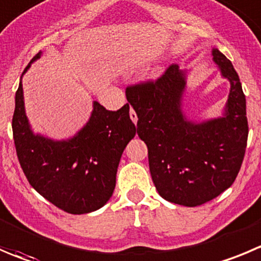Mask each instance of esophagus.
<instances>
[{"instance_id": "obj_1", "label": "esophagus", "mask_w": 261, "mask_h": 261, "mask_svg": "<svg viewBox=\"0 0 261 261\" xmlns=\"http://www.w3.org/2000/svg\"><path fill=\"white\" fill-rule=\"evenodd\" d=\"M129 115H130V119H132V121L135 124H137V120H138V118H137V114H136V111L133 110L132 108H130V111H129Z\"/></svg>"}]
</instances>
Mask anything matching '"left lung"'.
I'll list each match as a JSON object with an SVG mask.
<instances>
[{
	"label": "left lung",
	"instance_id": "8db88e82",
	"mask_svg": "<svg viewBox=\"0 0 261 261\" xmlns=\"http://www.w3.org/2000/svg\"><path fill=\"white\" fill-rule=\"evenodd\" d=\"M213 60L230 83L223 116L188 120L182 110L185 70L177 64L156 81L129 86L126 100L138 116L137 133L147 145L148 165L159 195L183 206H198L232 186L249 136L246 98L237 71L218 48Z\"/></svg>",
	"mask_w": 261,
	"mask_h": 261
}]
</instances>
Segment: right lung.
Returning <instances> with one entry per match:
<instances>
[{
  "label": "right lung",
  "mask_w": 261,
  "mask_h": 261,
  "mask_svg": "<svg viewBox=\"0 0 261 261\" xmlns=\"http://www.w3.org/2000/svg\"><path fill=\"white\" fill-rule=\"evenodd\" d=\"M34 56L31 64L41 58ZM12 133L17 159L32 187L55 206L70 214H87L110 200L121 153L136 136L129 105L109 111L93 101L86 125L69 140L34 135L24 108L23 84L15 95Z\"/></svg>",
  "instance_id": "obj_1"
}]
</instances>
